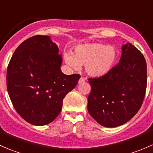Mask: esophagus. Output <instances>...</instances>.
<instances>
[{
  "label": "esophagus",
  "instance_id": "esophagus-1",
  "mask_svg": "<svg viewBox=\"0 0 153 153\" xmlns=\"http://www.w3.org/2000/svg\"><path fill=\"white\" fill-rule=\"evenodd\" d=\"M84 81H85V79H84L83 77H81V78L79 79V81H78V84H82V83H84Z\"/></svg>",
  "mask_w": 153,
  "mask_h": 153
}]
</instances>
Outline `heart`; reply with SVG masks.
Wrapping results in <instances>:
<instances>
[{"label":"heart","mask_w":153,"mask_h":153,"mask_svg":"<svg viewBox=\"0 0 153 153\" xmlns=\"http://www.w3.org/2000/svg\"><path fill=\"white\" fill-rule=\"evenodd\" d=\"M118 54L114 47L106 44L93 43L78 45L74 55L65 52L64 60L69 67L78 70L85 64V70L89 75L101 77L109 73L117 61Z\"/></svg>","instance_id":"obj_1"}]
</instances>
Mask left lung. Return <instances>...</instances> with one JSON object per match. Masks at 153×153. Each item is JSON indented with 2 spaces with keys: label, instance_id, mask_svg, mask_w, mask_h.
<instances>
[{
  "label": "left lung",
  "instance_id": "left-lung-1",
  "mask_svg": "<svg viewBox=\"0 0 153 153\" xmlns=\"http://www.w3.org/2000/svg\"><path fill=\"white\" fill-rule=\"evenodd\" d=\"M119 63L105 75L89 78L91 92L87 109L106 127H116L135 116L146 89V63L141 52L129 43L121 47Z\"/></svg>",
  "mask_w": 153,
  "mask_h": 153
}]
</instances>
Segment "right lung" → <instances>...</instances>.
<instances>
[{
  "label": "right lung",
  "instance_id": "obj_1",
  "mask_svg": "<svg viewBox=\"0 0 153 153\" xmlns=\"http://www.w3.org/2000/svg\"><path fill=\"white\" fill-rule=\"evenodd\" d=\"M49 36L35 35L21 43L12 56L7 86L14 108L29 124L43 126L61 111L63 99L81 78L61 70L62 57Z\"/></svg>",
  "mask_w": 153,
  "mask_h": 153
}]
</instances>
